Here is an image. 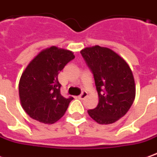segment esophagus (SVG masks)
Listing matches in <instances>:
<instances>
[{
  "label": "esophagus",
  "instance_id": "esophagus-1",
  "mask_svg": "<svg viewBox=\"0 0 157 157\" xmlns=\"http://www.w3.org/2000/svg\"><path fill=\"white\" fill-rule=\"evenodd\" d=\"M86 97H87V93L86 92H82V94L78 96V98L79 99H84Z\"/></svg>",
  "mask_w": 157,
  "mask_h": 157
}]
</instances>
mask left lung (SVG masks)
<instances>
[{"label": "left lung", "instance_id": "8db88e82", "mask_svg": "<svg viewBox=\"0 0 157 157\" xmlns=\"http://www.w3.org/2000/svg\"><path fill=\"white\" fill-rule=\"evenodd\" d=\"M94 74L98 94L95 109L87 110L98 124H111L124 117L134 101L133 75L128 63L108 48L94 46L81 51Z\"/></svg>", "mask_w": 157, "mask_h": 157}]
</instances>
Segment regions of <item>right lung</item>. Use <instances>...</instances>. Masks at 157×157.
<instances>
[{
  "instance_id": "obj_1",
  "label": "right lung",
  "mask_w": 157,
  "mask_h": 157,
  "mask_svg": "<svg viewBox=\"0 0 157 157\" xmlns=\"http://www.w3.org/2000/svg\"><path fill=\"white\" fill-rule=\"evenodd\" d=\"M74 58L73 52L52 46L39 52L27 65L18 93L23 109L32 119L52 124L64 115L73 98L61 95L58 75Z\"/></svg>"
}]
</instances>
